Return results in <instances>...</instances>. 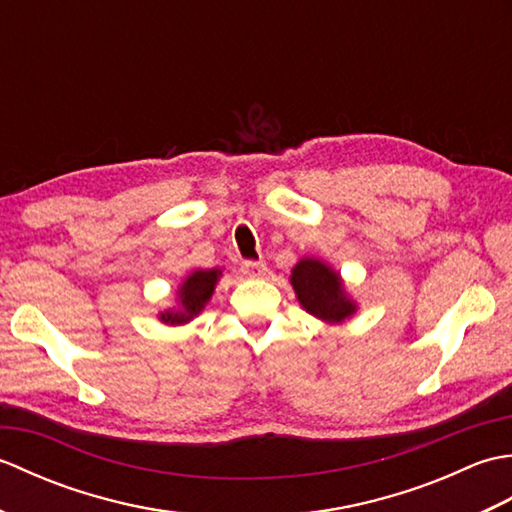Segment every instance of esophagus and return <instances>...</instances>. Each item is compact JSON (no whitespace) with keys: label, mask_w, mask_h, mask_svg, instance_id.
Masks as SVG:
<instances>
[{"label":"esophagus","mask_w":512,"mask_h":512,"mask_svg":"<svg viewBox=\"0 0 512 512\" xmlns=\"http://www.w3.org/2000/svg\"><path fill=\"white\" fill-rule=\"evenodd\" d=\"M242 273L250 279H262L266 275V264L264 262H244Z\"/></svg>","instance_id":"34e87169"}]
</instances>
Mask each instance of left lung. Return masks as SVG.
I'll list each match as a JSON object with an SVG mask.
<instances>
[{"label":"left lung","instance_id":"obj_1","mask_svg":"<svg viewBox=\"0 0 512 512\" xmlns=\"http://www.w3.org/2000/svg\"><path fill=\"white\" fill-rule=\"evenodd\" d=\"M290 284L301 308L325 323H343L356 312V303L347 297L341 275L314 257H303L292 268Z\"/></svg>","mask_w":512,"mask_h":512}]
</instances>
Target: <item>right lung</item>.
Instances as JSON below:
<instances>
[{
	"label": "right lung",
	"mask_w": 512,
	"mask_h": 512,
	"mask_svg": "<svg viewBox=\"0 0 512 512\" xmlns=\"http://www.w3.org/2000/svg\"><path fill=\"white\" fill-rule=\"evenodd\" d=\"M220 275H222L220 268L193 270V273L184 279L178 288V308H169L165 312H160V321L167 325H182V323H189L193 317H198L206 303H209Z\"/></svg>",
	"instance_id": "add662e5"
}]
</instances>
